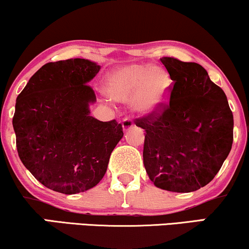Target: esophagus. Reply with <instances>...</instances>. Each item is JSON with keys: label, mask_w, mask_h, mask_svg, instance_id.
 <instances>
[{"label": "esophagus", "mask_w": 249, "mask_h": 249, "mask_svg": "<svg viewBox=\"0 0 249 249\" xmlns=\"http://www.w3.org/2000/svg\"><path fill=\"white\" fill-rule=\"evenodd\" d=\"M131 127H133V122H132L130 118L123 119V130L127 131V130H130Z\"/></svg>", "instance_id": "34e87169"}]
</instances>
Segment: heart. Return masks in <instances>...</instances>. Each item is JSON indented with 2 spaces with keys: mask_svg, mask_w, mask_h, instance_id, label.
<instances>
[{
  "mask_svg": "<svg viewBox=\"0 0 249 249\" xmlns=\"http://www.w3.org/2000/svg\"><path fill=\"white\" fill-rule=\"evenodd\" d=\"M103 92L116 102L131 100L132 110L144 117L160 114L169 101L165 74L160 69L143 65H127L110 72Z\"/></svg>",
  "mask_w": 249,
  "mask_h": 249,
  "instance_id": "b5f03b06",
  "label": "heart"
}]
</instances>
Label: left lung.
Instances as JSON below:
<instances>
[{
	"mask_svg": "<svg viewBox=\"0 0 249 249\" xmlns=\"http://www.w3.org/2000/svg\"><path fill=\"white\" fill-rule=\"evenodd\" d=\"M161 62L174 87L161 114L135 119L146 132L143 165L156 187L190 193L222 168L233 142V115L225 93L200 64Z\"/></svg>",
	"mask_w": 249,
	"mask_h": 249,
	"instance_id": "8db88e82",
	"label": "left lung"
}]
</instances>
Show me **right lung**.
<instances>
[{
    "label": "right lung",
    "mask_w": 249,
    "mask_h": 249,
    "mask_svg": "<svg viewBox=\"0 0 249 249\" xmlns=\"http://www.w3.org/2000/svg\"><path fill=\"white\" fill-rule=\"evenodd\" d=\"M100 69L84 58L47 63L16 100L12 125L20 161L55 192L77 194L96 186L124 135L115 119L90 116L96 96L87 84Z\"/></svg>",
    "instance_id": "1"
}]
</instances>
